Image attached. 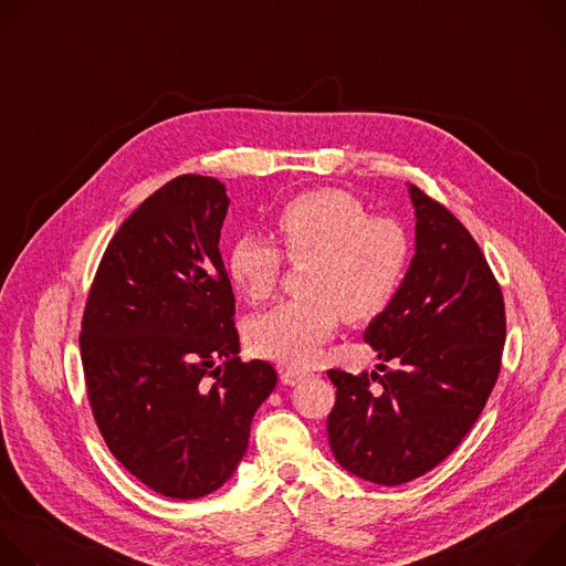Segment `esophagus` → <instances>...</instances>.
<instances>
[{
  "label": "esophagus",
  "instance_id": "obj_1",
  "mask_svg": "<svg viewBox=\"0 0 566 566\" xmlns=\"http://www.w3.org/2000/svg\"><path fill=\"white\" fill-rule=\"evenodd\" d=\"M308 376H313V374H308L304 369H291V367H282L280 369V378H282L284 385H297V382L306 380Z\"/></svg>",
  "mask_w": 566,
  "mask_h": 566
}]
</instances>
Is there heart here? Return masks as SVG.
<instances>
[{"label": "heart", "instance_id": "obj_1", "mask_svg": "<svg viewBox=\"0 0 566 566\" xmlns=\"http://www.w3.org/2000/svg\"><path fill=\"white\" fill-rule=\"evenodd\" d=\"M275 230L291 262L313 260L308 297L289 300L264 313L251 332L253 347L286 365H311L338 329L352 319L378 315L396 295L410 260V239L389 217H369L365 203L343 190H311L275 212ZM284 258L258 232L241 234L228 255L237 289L253 302L271 297Z\"/></svg>", "mask_w": 566, "mask_h": 566}]
</instances>
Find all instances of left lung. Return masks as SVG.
Instances as JSON below:
<instances>
[{
	"label": "left lung",
	"mask_w": 566,
	"mask_h": 566,
	"mask_svg": "<svg viewBox=\"0 0 566 566\" xmlns=\"http://www.w3.org/2000/svg\"><path fill=\"white\" fill-rule=\"evenodd\" d=\"M408 192L415 258L363 334L394 369L376 365L385 374L371 378L327 371L338 387L327 419L332 452L378 486L426 474L461 443L497 382L506 340L504 297L476 241L417 186Z\"/></svg>",
	"instance_id": "left-lung-1"
}]
</instances>
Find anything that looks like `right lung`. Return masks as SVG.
Masks as SVG:
<instances>
[{
	"mask_svg": "<svg viewBox=\"0 0 566 566\" xmlns=\"http://www.w3.org/2000/svg\"><path fill=\"white\" fill-rule=\"evenodd\" d=\"M228 206L223 184L199 175L147 197L109 241L80 334L107 448L172 500L223 486L277 385L266 360H239L234 295L219 253Z\"/></svg>",
	"mask_w": 566,
	"mask_h": 566,
	"instance_id": "add662e5",
	"label": "right lung"
}]
</instances>
